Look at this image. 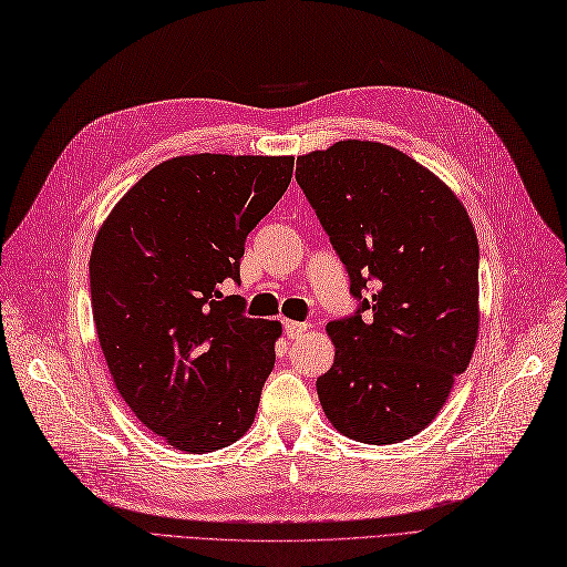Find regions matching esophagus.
<instances>
[{
    "mask_svg": "<svg viewBox=\"0 0 567 567\" xmlns=\"http://www.w3.org/2000/svg\"><path fill=\"white\" fill-rule=\"evenodd\" d=\"M282 329H285L287 339H299L308 331V324L306 322H295V320H282Z\"/></svg>",
    "mask_w": 567,
    "mask_h": 567,
    "instance_id": "34e87169",
    "label": "esophagus"
}]
</instances>
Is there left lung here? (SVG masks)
I'll use <instances>...</instances> for the list:
<instances>
[{
  "label": "left lung",
  "instance_id": "left-lung-1",
  "mask_svg": "<svg viewBox=\"0 0 567 567\" xmlns=\"http://www.w3.org/2000/svg\"><path fill=\"white\" fill-rule=\"evenodd\" d=\"M297 182L360 301L327 324L337 354L318 379L320 404L354 442H404L442 411L476 346L478 243L467 209L381 142L299 156Z\"/></svg>",
  "mask_w": 567,
  "mask_h": 567
}]
</instances>
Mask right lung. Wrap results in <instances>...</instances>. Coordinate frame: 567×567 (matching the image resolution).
I'll return each instance as SVG.
<instances>
[{
    "instance_id": "add662e5",
    "label": "right lung",
    "mask_w": 567,
    "mask_h": 567,
    "mask_svg": "<svg viewBox=\"0 0 567 567\" xmlns=\"http://www.w3.org/2000/svg\"><path fill=\"white\" fill-rule=\"evenodd\" d=\"M291 156L194 154L152 167L104 219L91 303L114 385L144 427L186 453L249 430L280 322L245 316V238L291 182Z\"/></svg>"
}]
</instances>
